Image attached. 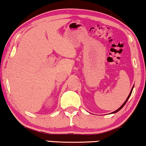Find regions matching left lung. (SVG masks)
<instances>
[{"mask_svg":"<svg viewBox=\"0 0 146 146\" xmlns=\"http://www.w3.org/2000/svg\"><path fill=\"white\" fill-rule=\"evenodd\" d=\"M133 88H134V86H133V88H132V89H131V92H130V93H129V96H128V97H127V99H126V101H125V102H124V103H123V104H122V106H121L120 108H118V109H117V110H115V111L112 112V113H116V112H117V111H120V110H121V109H122V108H123V107L124 106V105H125V104H126V102H127V101H128V100H129V97H130V96H131V93H132V91H133Z\"/></svg>","mask_w":146,"mask_h":146,"instance_id":"8db88e82","label":"left lung"}]
</instances>
